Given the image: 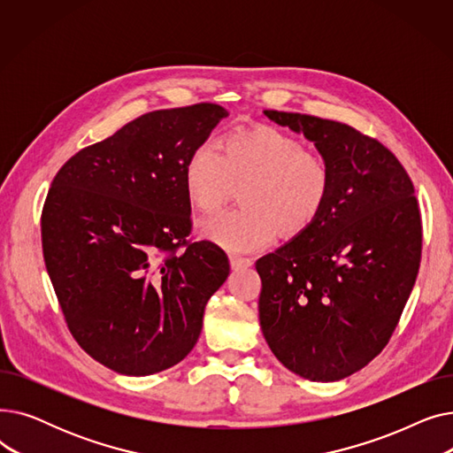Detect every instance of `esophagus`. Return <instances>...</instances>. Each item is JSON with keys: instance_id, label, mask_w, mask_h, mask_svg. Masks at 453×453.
<instances>
[{"instance_id": "esophagus-1", "label": "esophagus", "mask_w": 453, "mask_h": 453, "mask_svg": "<svg viewBox=\"0 0 453 453\" xmlns=\"http://www.w3.org/2000/svg\"><path fill=\"white\" fill-rule=\"evenodd\" d=\"M253 265V258L242 255H231V268L233 270H246Z\"/></svg>"}]
</instances>
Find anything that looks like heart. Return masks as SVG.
Returning a JSON list of instances; mask_svg holds the SVG:
<instances>
[{"label":"heart","mask_w":453,"mask_h":453,"mask_svg":"<svg viewBox=\"0 0 453 453\" xmlns=\"http://www.w3.org/2000/svg\"><path fill=\"white\" fill-rule=\"evenodd\" d=\"M242 185V207L203 224L207 239L233 251L270 244L275 236H297L311 227L330 198L328 161L303 147L299 137L272 125L227 132L219 150L200 145L183 166L188 202L202 212L219 211Z\"/></svg>","instance_id":"1"}]
</instances>
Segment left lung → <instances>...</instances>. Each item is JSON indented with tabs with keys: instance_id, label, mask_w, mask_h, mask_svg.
<instances>
[{
	"instance_id": "1",
	"label": "left lung",
	"mask_w": 453,
	"mask_h": 453,
	"mask_svg": "<svg viewBox=\"0 0 453 453\" xmlns=\"http://www.w3.org/2000/svg\"><path fill=\"white\" fill-rule=\"evenodd\" d=\"M314 141L332 171L321 217L255 268L258 319L275 358L312 382H336L384 350L420 266L415 187L378 139L316 115L265 110Z\"/></svg>"
}]
</instances>
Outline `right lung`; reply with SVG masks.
I'll use <instances>...</instances> for the list:
<instances>
[{"instance_id":"1","label":"right lung","mask_w":453,"mask_h":453,"mask_svg":"<svg viewBox=\"0 0 453 453\" xmlns=\"http://www.w3.org/2000/svg\"><path fill=\"white\" fill-rule=\"evenodd\" d=\"M227 115L198 103L142 113L69 157L42 209L47 273L71 336L128 374L169 369L193 350L226 251L188 239V154Z\"/></svg>"}]
</instances>
